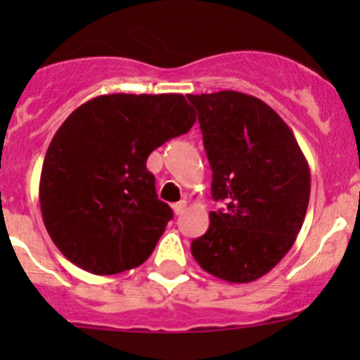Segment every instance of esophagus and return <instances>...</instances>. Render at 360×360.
Instances as JSON below:
<instances>
[{"label": "esophagus", "mask_w": 360, "mask_h": 360, "mask_svg": "<svg viewBox=\"0 0 360 360\" xmlns=\"http://www.w3.org/2000/svg\"><path fill=\"white\" fill-rule=\"evenodd\" d=\"M186 200H181L177 203H174V212L177 214V216H181V214H184V210H186Z\"/></svg>", "instance_id": "1"}]
</instances>
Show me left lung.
I'll return each mask as SVG.
<instances>
[{
  "label": "left lung",
  "instance_id": "8db88e82",
  "mask_svg": "<svg viewBox=\"0 0 360 360\" xmlns=\"http://www.w3.org/2000/svg\"><path fill=\"white\" fill-rule=\"evenodd\" d=\"M212 169L209 230L191 242L214 277L248 284L289 252L310 200V169L288 123L266 103L235 90L188 96Z\"/></svg>",
  "mask_w": 360,
  "mask_h": 360
}]
</instances>
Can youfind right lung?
Instances as JSON below:
<instances>
[{
    "instance_id": "add662e5",
    "label": "right lung",
    "mask_w": 360,
    "mask_h": 360,
    "mask_svg": "<svg viewBox=\"0 0 360 360\" xmlns=\"http://www.w3.org/2000/svg\"><path fill=\"white\" fill-rule=\"evenodd\" d=\"M195 122L181 94H108L68 116L46 150L39 205L71 263L115 275L151 256L172 209L158 200L146 160Z\"/></svg>"
}]
</instances>
